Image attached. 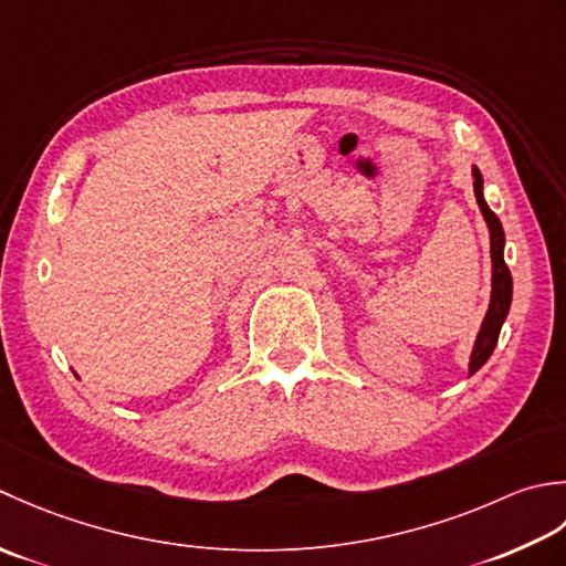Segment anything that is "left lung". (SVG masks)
Here are the masks:
<instances>
[{"instance_id":"left-lung-1","label":"left lung","mask_w":566,"mask_h":566,"mask_svg":"<svg viewBox=\"0 0 566 566\" xmlns=\"http://www.w3.org/2000/svg\"><path fill=\"white\" fill-rule=\"evenodd\" d=\"M471 178H474V195L491 237V303L486 310V317L481 322V329L476 334L474 349H471V356H469V376H474L479 368L489 361L495 344H499V334L505 317H509L511 300H513V279L503 259V251H505L503 224L501 219L491 212L486 198H483V178L476 166H471Z\"/></svg>"}]
</instances>
